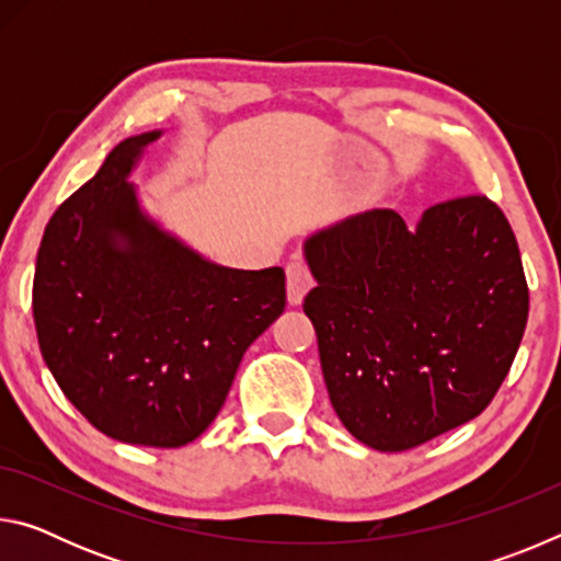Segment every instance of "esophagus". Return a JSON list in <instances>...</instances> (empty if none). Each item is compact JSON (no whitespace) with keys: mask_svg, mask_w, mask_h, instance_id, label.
<instances>
[{"mask_svg":"<svg viewBox=\"0 0 561 561\" xmlns=\"http://www.w3.org/2000/svg\"><path fill=\"white\" fill-rule=\"evenodd\" d=\"M314 287V274H311L309 264L304 260H294L287 264V291H289V304H301L304 294Z\"/></svg>","mask_w":561,"mask_h":561,"instance_id":"esophagus-1","label":"esophagus"}]
</instances>
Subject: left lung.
<instances>
[{"label": "left lung", "mask_w": 561, "mask_h": 561, "mask_svg": "<svg viewBox=\"0 0 561 561\" xmlns=\"http://www.w3.org/2000/svg\"><path fill=\"white\" fill-rule=\"evenodd\" d=\"M317 287L304 314L341 423L383 453L480 415L505 381L529 314L505 213L462 195L423 213L348 217L304 244Z\"/></svg>", "instance_id": "obj_1"}]
</instances>
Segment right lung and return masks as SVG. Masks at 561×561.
<instances>
[{"instance_id":"right-lung-1","label":"right lung","mask_w":561,"mask_h":561,"mask_svg":"<svg viewBox=\"0 0 561 561\" xmlns=\"http://www.w3.org/2000/svg\"><path fill=\"white\" fill-rule=\"evenodd\" d=\"M158 136L123 140L51 215L32 309L46 366L93 428L180 448L220 413L244 351L287 307V279L207 262L140 213L126 178Z\"/></svg>"}]
</instances>
